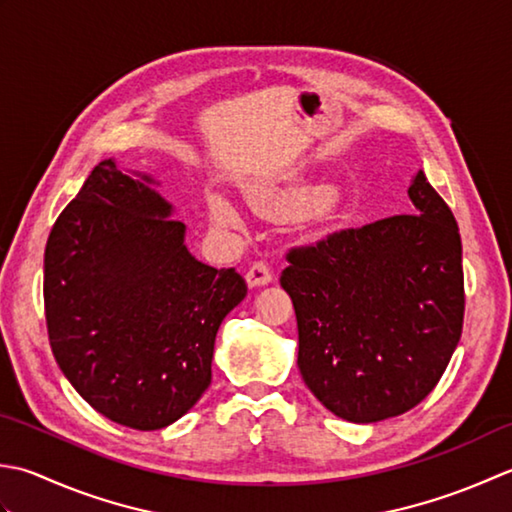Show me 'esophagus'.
<instances>
[{
  "instance_id": "1",
  "label": "esophagus",
  "mask_w": 512,
  "mask_h": 512,
  "mask_svg": "<svg viewBox=\"0 0 512 512\" xmlns=\"http://www.w3.org/2000/svg\"><path fill=\"white\" fill-rule=\"evenodd\" d=\"M271 269L265 263V260H254L252 267L247 269V283L249 287H260V285H267L271 283Z\"/></svg>"
}]
</instances>
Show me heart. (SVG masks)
Wrapping results in <instances>:
<instances>
[{
  "instance_id": "b5f03b06",
  "label": "heart",
  "mask_w": 512,
  "mask_h": 512,
  "mask_svg": "<svg viewBox=\"0 0 512 512\" xmlns=\"http://www.w3.org/2000/svg\"><path fill=\"white\" fill-rule=\"evenodd\" d=\"M256 205L263 212H278V203L271 201V198H258ZM212 214L221 225H227V227L238 225V214L232 210V205L223 201V198H212Z\"/></svg>"
}]
</instances>
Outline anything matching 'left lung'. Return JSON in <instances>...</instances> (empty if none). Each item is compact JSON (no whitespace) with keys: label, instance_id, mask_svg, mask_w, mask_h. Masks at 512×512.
Returning a JSON list of instances; mask_svg holds the SVG:
<instances>
[{"label":"left lung","instance_id":"1","mask_svg":"<svg viewBox=\"0 0 512 512\" xmlns=\"http://www.w3.org/2000/svg\"><path fill=\"white\" fill-rule=\"evenodd\" d=\"M409 196L415 214L291 247L280 274L296 309L302 380L349 422L411 411L462 338L460 229L422 170Z\"/></svg>","mask_w":512,"mask_h":512}]
</instances>
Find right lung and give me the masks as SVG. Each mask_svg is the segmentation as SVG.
Segmentation results:
<instances>
[{
	"label": "right lung",
	"instance_id": "right-lung-1",
	"mask_svg": "<svg viewBox=\"0 0 512 512\" xmlns=\"http://www.w3.org/2000/svg\"><path fill=\"white\" fill-rule=\"evenodd\" d=\"M148 183L101 161L44 256L52 356L92 409L137 431L163 429L198 402L216 331L247 296L234 267L187 252L185 225Z\"/></svg>",
	"mask_w": 512,
	"mask_h": 512
}]
</instances>
